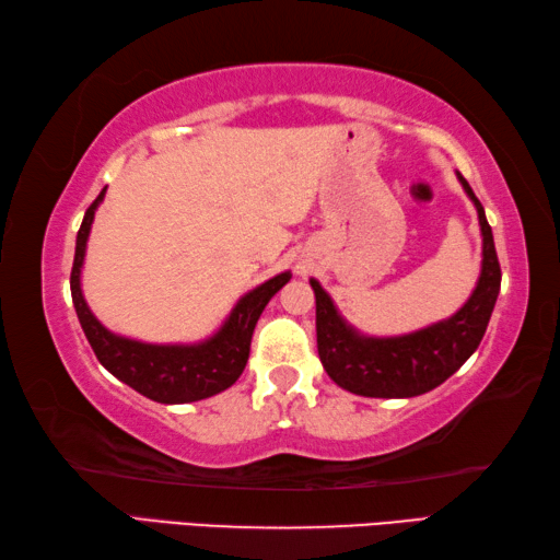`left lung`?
<instances>
[{
    "label": "left lung",
    "instance_id": "obj_1",
    "mask_svg": "<svg viewBox=\"0 0 560 560\" xmlns=\"http://www.w3.org/2000/svg\"><path fill=\"white\" fill-rule=\"evenodd\" d=\"M457 177L477 207L481 226V273L457 314L407 336H363L346 324L324 287L311 279V289L316 293L320 363L330 381L343 390L363 397H415L430 393L457 373L485 338L501 289V267L485 207L471 192L467 179L459 173Z\"/></svg>",
    "mask_w": 560,
    "mask_h": 560
}]
</instances>
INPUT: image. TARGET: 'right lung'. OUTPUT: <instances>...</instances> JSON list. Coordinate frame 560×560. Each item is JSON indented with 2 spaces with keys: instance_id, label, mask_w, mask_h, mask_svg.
<instances>
[{
  "instance_id": "right-lung-1",
  "label": "right lung",
  "mask_w": 560,
  "mask_h": 560,
  "mask_svg": "<svg viewBox=\"0 0 560 560\" xmlns=\"http://www.w3.org/2000/svg\"><path fill=\"white\" fill-rule=\"evenodd\" d=\"M106 197V187L93 200V205L83 214L81 230L75 234V254L71 269V299L75 316L81 320L83 334H86L93 353L101 360L110 375H116L120 383L130 385L132 390L150 397L155 402L183 405L212 397L226 390L242 375L246 360H249V346L254 326L267 308L273 293L283 283H289L291 271L277 273V277L264 281L261 287L236 301L230 318L214 336L200 343H175V346H155L132 340L108 330L101 320L91 314L86 299L81 291V269L86 257V242L91 234L93 214Z\"/></svg>"
}]
</instances>
